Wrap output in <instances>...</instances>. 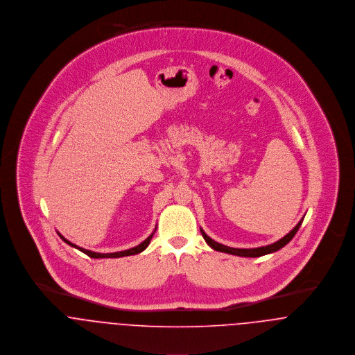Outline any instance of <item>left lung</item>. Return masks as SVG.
<instances>
[{
    "label": "left lung",
    "instance_id": "8db88e82",
    "mask_svg": "<svg viewBox=\"0 0 355 355\" xmlns=\"http://www.w3.org/2000/svg\"><path fill=\"white\" fill-rule=\"evenodd\" d=\"M302 220H304V219H301V220L298 222V225H297L288 234H286L283 238H280L279 241H276V242L271 243V245H267V246H260V248H253V249L230 248V246L222 245V243L214 241L212 238H209V236H207V234L202 232V229H200V232H201V236H204L205 242H207L214 250L223 252V253H229V254H236V256H241V257H260V256H264V254H268V253H274L276 250L282 249L284 245H287V243L293 239V236L297 234L298 229H300L301 225H302Z\"/></svg>",
    "mask_w": 355,
    "mask_h": 355
}]
</instances>
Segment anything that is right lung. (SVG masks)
Instances as JSON below:
<instances>
[{
    "label": "right lung",
    "instance_id": "add662e5",
    "mask_svg": "<svg viewBox=\"0 0 355 355\" xmlns=\"http://www.w3.org/2000/svg\"><path fill=\"white\" fill-rule=\"evenodd\" d=\"M58 236L62 238V241H65L68 245H71V246H73V248H76V249H79L80 252H83V253H85L87 256H89V257H92V259H117V257H123V256H132V254H137V253H140V252H143L148 245H150V242H151V238L154 236V233L151 234V236H148L147 239H144L140 245H137V246H135V248H130V249H126V250H121V252H114V253H96V252H92V250H87V249H84V248H80L78 245H75V243H72V242H69L67 238H64V236H61V234H58Z\"/></svg>",
    "mask_w": 355,
    "mask_h": 355
}]
</instances>
